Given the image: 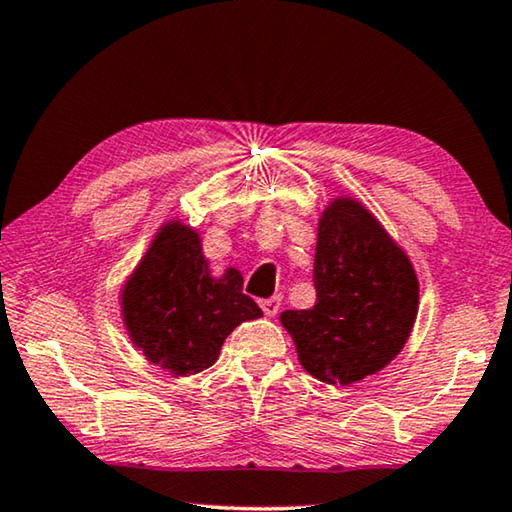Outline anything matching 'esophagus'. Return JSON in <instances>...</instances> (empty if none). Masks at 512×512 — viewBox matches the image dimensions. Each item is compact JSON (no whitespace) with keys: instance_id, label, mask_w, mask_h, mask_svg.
Listing matches in <instances>:
<instances>
[{"instance_id":"obj_1","label":"esophagus","mask_w":512,"mask_h":512,"mask_svg":"<svg viewBox=\"0 0 512 512\" xmlns=\"http://www.w3.org/2000/svg\"><path fill=\"white\" fill-rule=\"evenodd\" d=\"M259 307H262V311L266 316H275L277 311H280V298H266V300H259Z\"/></svg>"}]
</instances>
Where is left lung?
<instances>
[{
  "label": "left lung",
  "mask_w": 512,
  "mask_h": 512,
  "mask_svg": "<svg viewBox=\"0 0 512 512\" xmlns=\"http://www.w3.org/2000/svg\"><path fill=\"white\" fill-rule=\"evenodd\" d=\"M314 287V307L280 316L309 375L348 386L404 348L418 314V277L359 203L341 198L320 219Z\"/></svg>",
  "instance_id": "8db88e82"
}]
</instances>
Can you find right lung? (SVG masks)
I'll list each match as a JSON object with an SVG mask.
<instances>
[{
	"label": "right lung",
	"instance_id": "1",
	"mask_svg": "<svg viewBox=\"0 0 512 512\" xmlns=\"http://www.w3.org/2000/svg\"><path fill=\"white\" fill-rule=\"evenodd\" d=\"M124 320L133 343L155 366L189 377L210 368L232 329L262 316L230 268L214 280L192 228L164 225L124 287Z\"/></svg>",
	"mask_w": 512,
	"mask_h": 512
}]
</instances>
